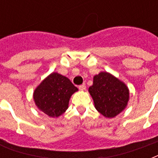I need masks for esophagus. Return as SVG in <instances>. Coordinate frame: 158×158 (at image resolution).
Instances as JSON below:
<instances>
[{
  "instance_id": "34e87169",
  "label": "esophagus",
  "mask_w": 158,
  "mask_h": 158,
  "mask_svg": "<svg viewBox=\"0 0 158 158\" xmlns=\"http://www.w3.org/2000/svg\"><path fill=\"white\" fill-rule=\"evenodd\" d=\"M85 89H86V86H85V84H84L79 86V89L80 91H84V90H85Z\"/></svg>"
}]
</instances>
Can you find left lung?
<instances>
[{
    "label": "left lung",
    "instance_id": "left-lung-1",
    "mask_svg": "<svg viewBox=\"0 0 158 158\" xmlns=\"http://www.w3.org/2000/svg\"><path fill=\"white\" fill-rule=\"evenodd\" d=\"M89 92L97 110L106 118H114L122 112L130 100V90L126 84L106 71L94 77Z\"/></svg>",
    "mask_w": 158,
    "mask_h": 158
}]
</instances>
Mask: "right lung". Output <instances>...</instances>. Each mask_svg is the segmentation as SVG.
<instances>
[{
  "label": "right lung",
  "mask_w": 158,
  "mask_h": 158,
  "mask_svg": "<svg viewBox=\"0 0 158 158\" xmlns=\"http://www.w3.org/2000/svg\"><path fill=\"white\" fill-rule=\"evenodd\" d=\"M78 91L67 77L52 72L33 92V100L39 110L50 117H59L69 107L70 97Z\"/></svg>",
  "instance_id": "1"
}]
</instances>
